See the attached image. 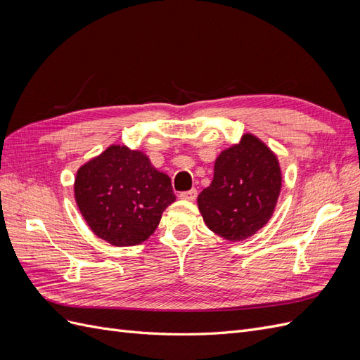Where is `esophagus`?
Instances as JSON below:
<instances>
[{"mask_svg":"<svg viewBox=\"0 0 360 360\" xmlns=\"http://www.w3.org/2000/svg\"><path fill=\"white\" fill-rule=\"evenodd\" d=\"M180 198L181 200H188V201H193L195 198H197V189L192 188L191 191L180 192Z\"/></svg>","mask_w":360,"mask_h":360,"instance_id":"obj_1","label":"esophagus"}]
</instances>
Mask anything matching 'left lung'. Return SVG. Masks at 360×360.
I'll use <instances>...</instances> for the list:
<instances>
[{"instance_id":"left-lung-1","label":"left lung","mask_w":360,"mask_h":360,"mask_svg":"<svg viewBox=\"0 0 360 360\" xmlns=\"http://www.w3.org/2000/svg\"><path fill=\"white\" fill-rule=\"evenodd\" d=\"M281 183L276 156L246 134L216 159L210 186L198 195V209L213 233L230 242L245 240L274 214Z\"/></svg>"}]
</instances>
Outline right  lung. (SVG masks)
<instances>
[{
  "label": "right lung",
  "instance_id": "obj_1",
  "mask_svg": "<svg viewBox=\"0 0 360 360\" xmlns=\"http://www.w3.org/2000/svg\"><path fill=\"white\" fill-rule=\"evenodd\" d=\"M75 200L97 237L134 246L155 233L176 195L171 179L151 167L143 151L111 146L76 172Z\"/></svg>",
  "mask_w": 360,
  "mask_h": 360
}]
</instances>
